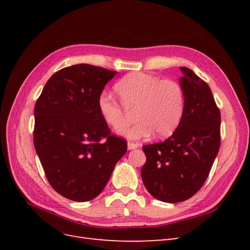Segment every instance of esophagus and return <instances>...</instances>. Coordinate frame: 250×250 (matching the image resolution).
<instances>
[{
    "mask_svg": "<svg viewBox=\"0 0 250 250\" xmlns=\"http://www.w3.org/2000/svg\"><path fill=\"white\" fill-rule=\"evenodd\" d=\"M127 147H128V149H129V150H132V149L138 148L139 145H138V144H135V143H132V142H128L127 143Z\"/></svg>",
    "mask_w": 250,
    "mask_h": 250,
    "instance_id": "1",
    "label": "esophagus"
}]
</instances>
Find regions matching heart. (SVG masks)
Listing matches in <instances>:
<instances>
[{
    "label": "heart",
    "mask_w": 250,
    "mask_h": 250,
    "mask_svg": "<svg viewBox=\"0 0 250 250\" xmlns=\"http://www.w3.org/2000/svg\"><path fill=\"white\" fill-rule=\"evenodd\" d=\"M121 104L110 96L98 98V109L104 122L115 129L127 124L126 109L134 110V125L121 130L128 139L138 140L152 132L157 138L171 134L184 110V90L171 79L160 80L153 75L134 72L121 78L113 86Z\"/></svg>",
    "instance_id": "1"
}]
</instances>
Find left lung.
<instances>
[{"mask_svg": "<svg viewBox=\"0 0 250 250\" xmlns=\"http://www.w3.org/2000/svg\"><path fill=\"white\" fill-rule=\"evenodd\" d=\"M180 71L185 104L176 130L162 143L143 146V183L154 198L169 203L200 190L220 148L221 115L209 86L188 67Z\"/></svg>", "mask_w": 250, "mask_h": 250, "instance_id": "8db88e82", "label": "left lung"}]
</instances>
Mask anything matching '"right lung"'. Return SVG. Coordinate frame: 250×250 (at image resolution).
Listing matches in <instances>:
<instances>
[{
  "label": "right lung",
  "instance_id": "obj_1",
  "mask_svg": "<svg viewBox=\"0 0 250 250\" xmlns=\"http://www.w3.org/2000/svg\"><path fill=\"white\" fill-rule=\"evenodd\" d=\"M116 74L85 63L64 67L36 101V153L51 187L70 200L96 198L127 151V142L110 134L97 105Z\"/></svg>",
  "mask_w": 250,
  "mask_h": 250
}]
</instances>
